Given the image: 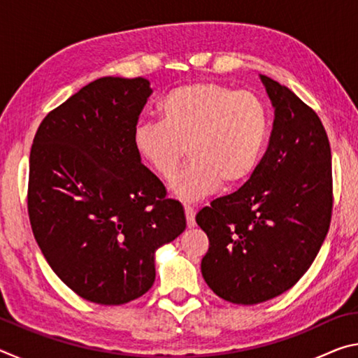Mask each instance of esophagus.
Instances as JSON below:
<instances>
[{"label":"esophagus","instance_id":"obj_1","mask_svg":"<svg viewBox=\"0 0 358 358\" xmlns=\"http://www.w3.org/2000/svg\"><path fill=\"white\" fill-rule=\"evenodd\" d=\"M185 215H186L187 227L196 226V211H194L191 207H185Z\"/></svg>","mask_w":358,"mask_h":358}]
</instances>
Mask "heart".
Returning <instances> with one entry per match:
<instances>
[{"mask_svg":"<svg viewBox=\"0 0 358 358\" xmlns=\"http://www.w3.org/2000/svg\"><path fill=\"white\" fill-rule=\"evenodd\" d=\"M161 121H141L132 134L141 159L162 180H171L186 155L191 162L172 183L185 202L217 186L243 183L256 171L270 131L262 99L227 85H181L159 102Z\"/></svg>","mask_w":358,"mask_h":358,"instance_id":"obj_1","label":"heart"}]
</instances>
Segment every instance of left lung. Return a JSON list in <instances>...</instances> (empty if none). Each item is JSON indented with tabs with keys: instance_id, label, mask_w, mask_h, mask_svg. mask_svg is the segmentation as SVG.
I'll return each mask as SVG.
<instances>
[{
	"instance_id": "obj_1",
	"label": "left lung",
	"mask_w": 358,
	"mask_h": 358,
	"mask_svg": "<svg viewBox=\"0 0 358 358\" xmlns=\"http://www.w3.org/2000/svg\"><path fill=\"white\" fill-rule=\"evenodd\" d=\"M275 108L268 148L250 180L196 216L210 248L202 276L213 292L256 305L306 273L331 220V151L317 113L287 87L260 76Z\"/></svg>"
}]
</instances>
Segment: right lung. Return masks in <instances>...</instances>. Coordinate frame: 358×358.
Here are the masks:
<instances>
[{"label":"right lung","mask_w":358,"mask_h":358,"mask_svg":"<svg viewBox=\"0 0 358 358\" xmlns=\"http://www.w3.org/2000/svg\"><path fill=\"white\" fill-rule=\"evenodd\" d=\"M151 93L142 77L98 78L42 120L29 153L34 238L59 280L99 305L148 292L156 250L186 229L132 142Z\"/></svg>","instance_id":"1"}]
</instances>
